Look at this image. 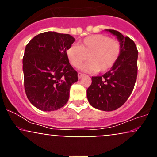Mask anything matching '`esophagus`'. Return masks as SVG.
<instances>
[{
  "mask_svg": "<svg viewBox=\"0 0 157 157\" xmlns=\"http://www.w3.org/2000/svg\"><path fill=\"white\" fill-rule=\"evenodd\" d=\"M78 75V78L80 79V78H81V77H83L85 75H84V74L81 73V72H79V73H78V75Z\"/></svg>",
  "mask_w": 157,
  "mask_h": 157,
  "instance_id": "obj_1",
  "label": "esophagus"
}]
</instances>
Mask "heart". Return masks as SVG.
<instances>
[{
	"label": "heart",
	"mask_w": 157,
	"mask_h": 157,
	"mask_svg": "<svg viewBox=\"0 0 157 157\" xmlns=\"http://www.w3.org/2000/svg\"><path fill=\"white\" fill-rule=\"evenodd\" d=\"M121 45L117 40L104 35L88 36L78 45L70 46L66 56L71 65L77 68L88 60L82 69L89 71L105 72L114 66L121 53Z\"/></svg>",
	"instance_id": "b5f03b06"
}]
</instances>
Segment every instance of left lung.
Here are the masks:
<instances>
[{"label": "left lung", "mask_w": 157, "mask_h": 157, "mask_svg": "<svg viewBox=\"0 0 157 157\" xmlns=\"http://www.w3.org/2000/svg\"><path fill=\"white\" fill-rule=\"evenodd\" d=\"M106 31L117 36L121 45V53L110 71L102 76L91 77V84L86 92L91 106L111 111L121 107L134 89L137 77L138 51L130 37H124L116 30Z\"/></svg>", "instance_id": "8db88e82"}]
</instances>
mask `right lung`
Returning a JSON list of instances; mask_svg holds the SVG:
<instances>
[{
  "label": "right lung",
  "instance_id": "obj_1",
  "mask_svg": "<svg viewBox=\"0 0 157 157\" xmlns=\"http://www.w3.org/2000/svg\"><path fill=\"white\" fill-rule=\"evenodd\" d=\"M75 40L68 34L46 32L26 45L23 57L24 89L37 109L56 111L68 102L70 88L78 80L66 56Z\"/></svg>",
  "mask_w": 157,
  "mask_h": 157
}]
</instances>
